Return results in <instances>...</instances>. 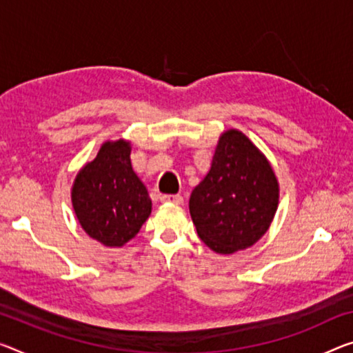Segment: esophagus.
Instances as JSON below:
<instances>
[{
    "instance_id": "obj_1",
    "label": "esophagus",
    "mask_w": 353,
    "mask_h": 353,
    "mask_svg": "<svg viewBox=\"0 0 353 353\" xmlns=\"http://www.w3.org/2000/svg\"><path fill=\"white\" fill-rule=\"evenodd\" d=\"M162 203H172V205H181L183 203V197L180 194L176 195H162L161 197Z\"/></svg>"
}]
</instances>
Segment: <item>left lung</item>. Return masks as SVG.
<instances>
[{"mask_svg":"<svg viewBox=\"0 0 353 353\" xmlns=\"http://www.w3.org/2000/svg\"><path fill=\"white\" fill-rule=\"evenodd\" d=\"M278 203V176L267 156L238 129L222 132L211 169L189 199L202 241L216 254L251 248L270 229Z\"/></svg>","mask_w":353,"mask_h":353,"instance_id":"left-lung-1","label":"left lung"}]
</instances>
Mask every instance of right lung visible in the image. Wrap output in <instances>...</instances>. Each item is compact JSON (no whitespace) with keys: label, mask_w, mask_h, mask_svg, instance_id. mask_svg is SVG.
Masks as SVG:
<instances>
[{"label":"right lung","mask_w":353,"mask_h":353,"mask_svg":"<svg viewBox=\"0 0 353 353\" xmlns=\"http://www.w3.org/2000/svg\"><path fill=\"white\" fill-rule=\"evenodd\" d=\"M131 150L126 139L107 140L70 188L79 224L107 248L126 245L151 214V199L132 169Z\"/></svg>","instance_id":"right-lung-1"}]
</instances>
